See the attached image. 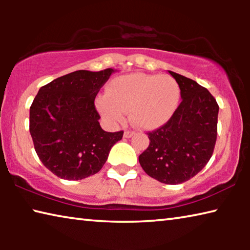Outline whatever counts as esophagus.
Here are the masks:
<instances>
[{
    "label": "esophagus",
    "instance_id": "1",
    "mask_svg": "<svg viewBox=\"0 0 250 250\" xmlns=\"http://www.w3.org/2000/svg\"><path fill=\"white\" fill-rule=\"evenodd\" d=\"M134 133H135L134 131H129V130H128V131H125L124 137H125V138H131Z\"/></svg>",
    "mask_w": 250,
    "mask_h": 250
}]
</instances>
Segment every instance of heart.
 Segmentation results:
<instances>
[{
  "mask_svg": "<svg viewBox=\"0 0 250 250\" xmlns=\"http://www.w3.org/2000/svg\"><path fill=\"white\" fill-rule=\"evenodd\" d=\"M181 89L167 75L134 73L113 79L107 94L97 97L100 115L110 124H118L130 112V121L145 130L166 125L179 107Z\"/></svg>",
  "mask_w": 250,
  "mask_h": 250,
  "instance_id": "obj_1",
  "label": "heart"
}]
</instances>
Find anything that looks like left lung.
<instances>
[{
	"instance_id": "8db88e82",
	"label": "left lung",
	"mask_w": 250,
	"mask_h": 250,
	"mask_svg": "<svg viewBox=\"0 0 250 250\" xmlns=\"http://www.w3.org/2000/svg\"><path fill=\"white\" fill-rule=\"evenodd\" d=\"M182 101L166 125L147 133L150 145L139 155L147 175L164 184H180L195 176L213 154L219 107L206 88L174 71Z\"/></svg>"
}]
</instances>
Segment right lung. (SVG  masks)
I'll return each mask as SVG.
<instances>
[{
    "label": "right lung",
    "mask_w": 250,
    "mask_h": 250,
    "mask_svg": "<svg viewBox=\"0 0 250 250\" xmlns=\"http://www.w3.org/2000/svg\"><path fill=\"white\" fill-rule=\"evenodd\" d=\"M116 69L77 70L37 92L29 109V132L42 163L55 175L78 181L98 173L124 131L100 126L95 98Z\"/></svg>",
    "instance_id": "obj_1"
}]
</instances>
